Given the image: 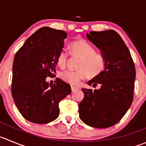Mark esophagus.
<instances>
[{"instance_id":"esophagus-1","label":"esophagus","mask_w":146,"mask_h":146,"mask_svg":"<svg viewBox=\"0 0 146 146\" xmlns=\"http://www.w3.org/2000/svg\"><path fill=\"white\" fill-rule=\"evenodd\" d=\"M76 89H78V87H76V86H71V90L72 91H74V90H76Z\"/></svg>"}]
</instances>
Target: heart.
<instances>
[{"instance_id": "b5f03b06", "label": "heart", "mask_w": 146, "mask_h": 146, "mask_svg": "<svg viewBox=\"0 0 146 146\" xmlns=\"http://www.w3.org/2000/svg\"><path fill=\"white\" fill-rule=\"evenodd\" d=\"M70 51L74 56L81 58L78 70H66L60 73V77L67 83L76 85L80 80L87 76L96 78L100 76L105 70L107 65V60L103 54L97 53L96 49L86 40H77L70 43ZM69 53L65 48L58 52L56 60L59 66L63 68L66 66Z\"/></svg>"}]
</instances>
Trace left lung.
I'll use <instances>...</instances> for the list:
<instances>
[{
  "label": "left lung",
  "instance_id": "8db88e82",
  "mask_svg": "<svg viewBox=\"0 0 146 146\" xmlns=\"http://www.w3.org/2000/svg\"><path fill=\"white\" fill-rule=\"evenodd\" d=\"M88 39L107 60L104 71L88 82L101 85L98 90L83 88L84 98L79 103V117L98 128L111 127L125 115L133 100L135 68L129 50L113 30L91 31Z\"/></svg>",
  "mask_w": 146,
  "mask_h": 146
}]
</instances>
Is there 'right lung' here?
<instances>
[{"mask_svg":"<svg viewBox=\"0 0 146 146\" xmlns=\"http://www.w3.org/2000/svg\"><path fill=\"white\" fill-rule=\"evenodd\" d=\"M66 38L65 31L43 27L15 53L11 93L17 108L28 121L45 124L54 121L59 115V102L71 93L70 85L58 78L53 85L46 81L56 76V58Z\"/></svg>","mask_w":146,"mask_h":146,"instance_id":"add662e5","label":"right lung"}]
</instances>
